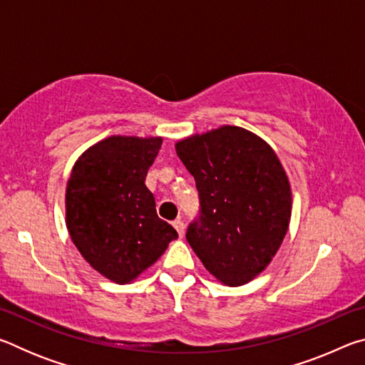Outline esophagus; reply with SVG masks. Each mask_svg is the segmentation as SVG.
Listing matches in <instances>:
<instances>
[{
    "label": "esophagus",
    "mask_w": 365,
    "mask_h": 365,
    "mask_svg": "<svg viewBox=\"0 0 365 365\" xmlns=\"http://www.w3.org/2000/svg\"><path fill=\"white\" fill-rule=\"evenodd\" d=\"M172 225H174V228L177 230V233L180 235V237H183V233H185V225H183V222H182L180 219H175L174 222H172Z\"/></svg>",
    "instance_id": "34e87169"
}]
</instances>
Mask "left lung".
Returning <instances> with one entry per match:
<instances>
[{"label":"left lung","mask_w":365,"mask_h":365,"mask_svg":"<svg viewBox=\"0 0 365 365\" xmlns=\"http://www.w3.org/2000/svg\"><path fill=\"white\" fill-rule=\"evenodd\" d=\"M200 191L201 215L187 232L206 270L240 287L265 270L292 219V187L275 151L256 133L222 125L175 143Z\"/></svg>","instance_id":"8db88e82"}]
</instances>
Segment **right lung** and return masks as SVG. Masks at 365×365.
<instances>
[{
  "label": "right lung",
  "mask_w": 365,
  "mask_h": 365,
  "mask_svg": "<svg viewBox=\"0 0 365 365\" xmlns=\"http://www.w3.org/2000/svg\"><path fill=\"white\" fill-rule=\"evenodd\" d=\"M163 137L113 135L80 154L66 187L72 243L98 274L125 285L151 267L178 235L159 219L145 178Z\"/></svg>",
  "instance_id": "1"
}]
</instances>
